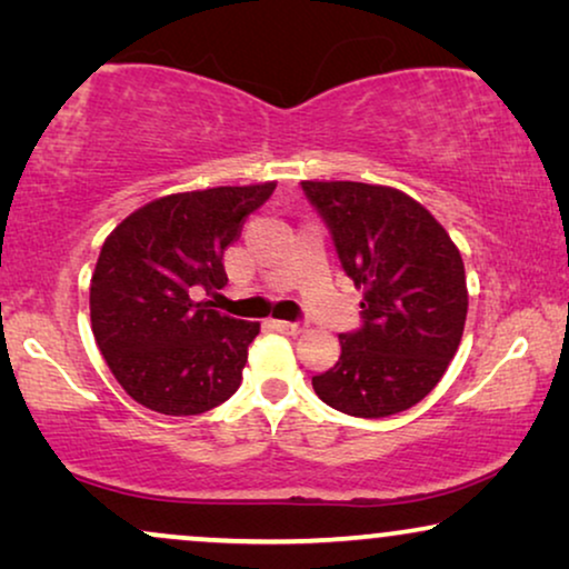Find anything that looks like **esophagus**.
Wrapping results in <instances>:
<instances>
[{"mask_svg": "<svg viewBox=\"0 0 569 569\" xmlns=\"http://www.w3.org/2000/svg\"><path fill=\"white\" fill-rule=\"evenodd\" d=\"M271 329H277V331H282V333H290V337H298V333L306 331V326L292 323V321H271Z\"/></svg>", "mask_w": 569, "mask_h": 569, "instance_id": "34e87169", "label": "esophagus"}]
</instances>
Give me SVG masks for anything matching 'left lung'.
<instances>
[{
	"instance_id": "1",
	"label": "left lung",
	"mask_w": 569,
	"mask_h": 569,
	"mask_svg": "<svg viewBox=\"0 0 569 569\" xmlns=\"http://www.w3.org/2000/svg\"><path fill=\"white\" fill-rule=\"evenodd\" d=\"M302 191L362 290V326L341 333L339 362L313 376V391L349 417L407 411L440 383L461 345V253L419 201L391 186L302 181Z\"/></svg>"
}]
</instances>
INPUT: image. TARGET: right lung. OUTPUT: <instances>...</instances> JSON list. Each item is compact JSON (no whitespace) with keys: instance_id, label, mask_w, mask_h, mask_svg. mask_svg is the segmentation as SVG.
I'll return each instance as SVG.
<instances>
[{"instance_id":"obj_1","label":"right lung","mask_w":569,"mask_h":569,"mask_svg":"<svg viewBox=\"0 0 569 569\" xmlns=\"http://www.w3.org/2000/svg\"><path fill=\"white\" fill-rule=\"evenodd\" d=\"M277 183L170 193L131 212L100 248L90 321L113 378L142 407L191 417L238 391L261 326L197 300L228 282L222 256Z\"/></svg>"}]
</instances>
